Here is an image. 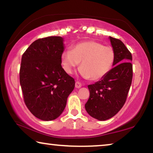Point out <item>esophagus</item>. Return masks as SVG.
<instances>
[{"label":"esophagus","mask_w":153,"mask_h":153,"mask_svg":"<svg viewBox=\"0 0 153 153\" xmlns=\"http://www.w3.org/2000/svg\"><path fill=\"white\" fill-rule=\"evenodd\" d=\"M81 83L80 82H79V81H76V83H75V87L76 88H79L81 87Z\"/></svg>","instance_id":"esophagus-1"}]
</instances>
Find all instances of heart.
<instances>
[{"label":"heart","mask_w":153,"mask_h":153,"mask_svg":"<svg viewBox=\"0 0 153 153\" xmlns=\"http://www.w3.org/2000/svg\"><path fill=\"white\" fill-rule=\"evenodd\" d=\"M116 54L114 49L98 42L89 40L78 43L72 50L61 55V63L66 72L72 73L81 61L79 73L83 78L97 81L104 78L114 66Z\"/></svg>","instance_id":"1"}]
</instances>
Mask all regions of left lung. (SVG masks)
<instances>
[{
    "label": "left lung",
    "mask_w": 153,
    "mask_h": 153,
    "mask_svg": "<svg viewBox=\"0 0 153 153\" xmlns=\"http://www.w3.org/2000/svg\"><path fill=\"white\" fill-rule=\"evenodd\" d=\"M108 39L116 54L114 68L101 80L88 85L90 97L85 104L88 114L99 120L112 118L122 108L133 76L131 53L120 39Z\"/></svg>",
    "instance_id": "obj_1"
}]
</instances>
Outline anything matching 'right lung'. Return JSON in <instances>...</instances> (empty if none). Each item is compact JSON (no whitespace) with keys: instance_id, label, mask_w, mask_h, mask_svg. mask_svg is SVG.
Returning <instances> with one entry per match:
<instances>
[{"instance_id":"obj_1","label":"right lung","mask_w":153,"mask_h":153,"mask_svg":"<svg viewBox=\"0 0 153 153\" xmlns=\"http://www.w3.org/2000/svg\"><path fill=\"white\" fill-rule=\"evenodd\" d=\"M63 42L60 36L38 39L22 58L19 79L25 104L42 120L58 118L74 88V79L61 66Z\"/></svg>"}]
</instances>
